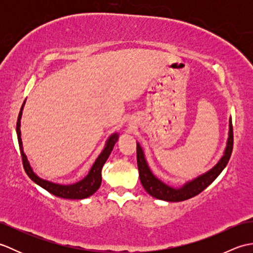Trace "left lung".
I'll use <instances>...</instances> for the list:
<instances>
[{
    "mask_svg": "<svg viewBox=\"0 0 253 253\" xmlns=\"http://www.w3.org/2000/svg\"><path fill=\"white\" fill-rule=\"evenodd\" d=\"M233 125L232 118H229V131L227 144L226 148H225L223 157L218 161L217 164L210 170H208L207 173L198 176L197 178L190 181H187L184 186H181L179 188H174L164 184L163 181H161L152 174V171L150 169L146 161V158H144L142 148L140 147V144L137 143V164L141 184L150 196L160 199V200L179 202L187 200V199H190L199 195V193L202 192L209 185H211L212 182L216 179V177L222 173V170L226 168V165L230 159V155H232L233 152Z\"/></svg>",
    "mask_w": 253,
    "mask_h": 253,
    "instance_id": "obj_1",
    "label": "left lung"
}]
</instances>
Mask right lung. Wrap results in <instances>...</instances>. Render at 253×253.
<instances>
[{"instance_id": "1", "label": "right lung", "mask_w": 253, "mask_h": 253, "mask_svg": "<svg viewBox=\"0 0 253 253\" xmlns=\"http://www.w3.org/2000/svg\"><path fill=\"white\" fill-rule=\"evenodd\" d=\"M24 105H25V102H24L23 106H21L20 112H19L18 120H17V126H16V132H17V138H18L21 159H23L24 169H25V171L27 173V175L29 176V178L32 181H35L37 185H39L46 191L52 193V195L60 197V198L74 199V200L75 199H76V200H82V199H85L90 196H92L101 186L102 168H103L104 163L106 162V160L109 159L112 150L115 146V143L118 139V133H113V135H111L110 138L107 139L103 151L101 152L98 159L95 160V162L92 165V168H91L88 175L85 176L84 179H82L80 181L76 182V184H73V185L55 184V182L44 180V179L40 178L39 176H37L35 171L32 170L31 166L28 162V159H27V157H26V154L24 153L23 142H21V137H20L21 136L20 135V118H21V114H23Z\"/></svg>"}]
</instances>
